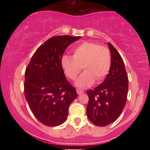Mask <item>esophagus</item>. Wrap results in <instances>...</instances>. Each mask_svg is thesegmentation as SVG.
I'll return each instance as SVG.
<instances>
[{
    "instance_id": "34e87169",
    "label": "esophagus",
    "mask_w": 150,
    "mask_h": 150,
    "mask_svg": "<svg viewBox=\"0 0 150 150\" xmlns=\"http://www.w3.org/2000/svg\"><path fill=\"white\" fill-rule=\"evenodd\" d=\"M76 91H77V94H79V95H80V94H82V93L84 92L82 90V89H76Z\"/></svg>"
}]
</instances>
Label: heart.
<instances>
[{
    "label": "heart",
    "mask_w": 150,
    "mask_h": 150,
    "mask_svg": "<svg viewBox=\"0 0 150 150\" xmlns=\"http://www.w3.org/2000/svg\"><path fill=\"white\" fill-rule=\"evenodd\" d=\"M73 56L65 55L61 64L66 76L75 80L82 70L85 71L79 77L75 85L86 88L104 80L111 68V54L107 47L94 42H84L73 48Z\"/></svg>",
    "instance_id": "1"
}]
</instances>
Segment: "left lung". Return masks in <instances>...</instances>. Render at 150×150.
<instances>
[{"label": "left lung", "instance_id": "obj_1", "mask_svg": "<svg viewBox=\"0 0 150 150\" xmlns=\"http://www.w3.org/2000/svg\"><path fill=\"white\" fill-rule=\"evenodd\" d=\"M111 68L104 82L87 92L89 102L87 114L89 120L98 126L113 123L123 111L127 101L128 78L121 56L111 43Z\"/></svg>", "mask_w": 150, "mask_h": 150}]
</instances>
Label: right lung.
Listing matches in <instances>:
<instances>
[{"instance_id": "1", "label": "right lung", "mask_w": 150, "mask_h": 150, "mask_svg": "<svg viewBox=\"0 0 150 150\" xmlns=\"http://www.w3.org/2000/svg\"><path fill=\"white\" fill-rule=\"evenodd\" d=\"M80 38H50L38 48L26 68L25 98L34 116L47 126L64 123L70 104L77 97L75 88L66 80L61 61L67 47Z\"/></svg>"}]
</instances>
